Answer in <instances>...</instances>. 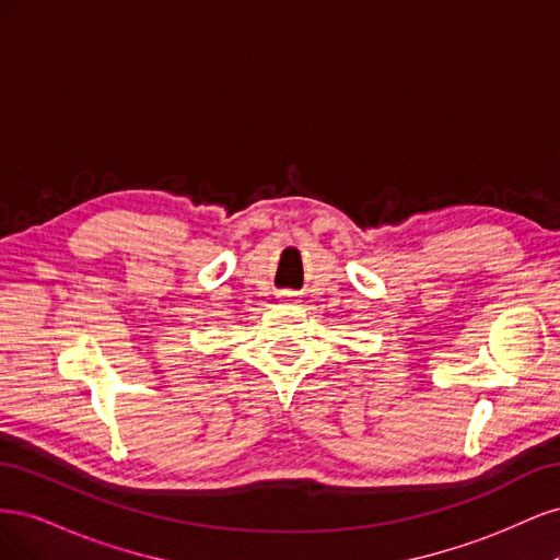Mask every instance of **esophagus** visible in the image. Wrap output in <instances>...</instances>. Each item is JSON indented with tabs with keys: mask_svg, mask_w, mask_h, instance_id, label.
<instances>
[{
	"mask_svg": "<svg viewBox=\"0 0 560 560\" xmlns=\"http://www.w3.org/2000/svg\"><path fill=\"white\" fill-rule=\"evenodd\" d=\"M280 299H282V301H296V294H294V292H282Z\"/></svg>",
	"mask_w": 560,
	"mask_h": 560,
	"instance_id": "obj_1",
	"label": "esophagus"
}]
</instances>
